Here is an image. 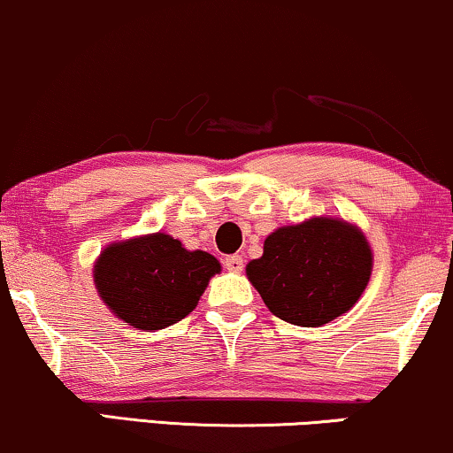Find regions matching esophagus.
I'll use <instances>...</instances> for the list:
<instances>
[{
	"label": "esophagus",
	"instance_id": "34e87169",
	"mask_svg": "<svg viewBox=\"0 0 453 453\" xmlns=\"http://www.w3.org/2000/svg\"><path fill=\"white\" fill-rule=\"evenodd\" d=\"M223 265H226V269H230V272H234V273H240L244 269V261L240 255H230V257H226Z\"/></svg>",
	"mask_w": 453,
	"mask_h": 453
}]
</instances>
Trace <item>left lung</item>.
<instances>
[{
    "mask_svg": "<svg viewBox=\"0 0 453 453\" xmlns=\"http://www.w3.org/2000/svg\"><path fill=\"white\" fill-rule=\"evenodd\" d=\"M374 253L355 223L342 217L309 219L273 230L246 278L273 316L316 328L347 313L370 282Z\"/></svg>",
    "mask_w": 453,
    "mask_h": 453,
    "instance_id": "left-lung-1",
    "label": "left lung"
}]
</instances>
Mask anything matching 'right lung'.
<instances>
[{"label": "right lung", "instance_id": "add662e5", "mask_svg": "<svg viewBox=\"0 0 453 453\" xmlns=\"http://www.w3.org/2000/svg\"><path fill=\"white\" fill-rule=\"evenodd\" d=\"M221 263L165 232L111 242L94 263L100 299L137 330H163L194 311Z\"/></svg>", "mask_w": 453, "mask_h": 453}]
</instances>
